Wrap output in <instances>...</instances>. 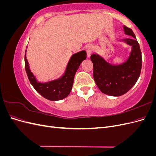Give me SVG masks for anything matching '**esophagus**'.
<instances>
[{
    "label": "esophagus",
    "mask_w": 156,
    "mask_h": 156,
    "mask_svg": "<svg viewBox=\"0 0 156 156\" xmlns=\"http://www.w3.org/2000/svg\"><path fill=\"white\" fill-rule=\"evenodd\" d=\"M87 56L89 57L91 55L92 51H93V47L91 45H89L87 47Z\"/></svg>",
    "instance_id": "obj_1"
}]
</instances>
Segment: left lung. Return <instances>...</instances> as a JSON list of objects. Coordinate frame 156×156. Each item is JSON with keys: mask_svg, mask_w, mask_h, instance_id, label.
Here are the masks:
<instances>
[{"mask_svg": "<svg viewBox=\"0 0 156 156\" xmlns=\"http://www.w3.org/2000/svg\"><path fill=\"white\" fill-rule=\"evenodd\" d=\"M125 34L133 38L124 41L132 46L131 52L126 62L120 65H111L98 55L93 54V76L98 87L107 95L119 96L133 87L140 76L142 67V55L138 41L130 28L124 26Z\"/></svg>", "mask_w": 156, "mask_h": 156, "instance_id": "left-lung-1", "label": "left lung"}]
</instances>
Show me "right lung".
Masks as SVG:
<instances>
[{
    "mask_svg": "<svg viewBox=\"0 0 156 156\" xmlns=\"http://www.w3.org/2000/svg\"><path fill=\"white\" fill-rule=\"evenodd\" d=\"M26 53V52H25ZM87 58L85 51L73 55L71 57L63 76L55 81L45 83L37 82L29 68V62L25 55V66L30 83L36 90L44 98L51 101H57L66 98L72 90L74 76L80 64Z\"/></svg>",
    "mask_w": 156,
    "mask_h": 156,
    "instance_id": "add662e5",
    "label": "right lung"
}]
</instances>
